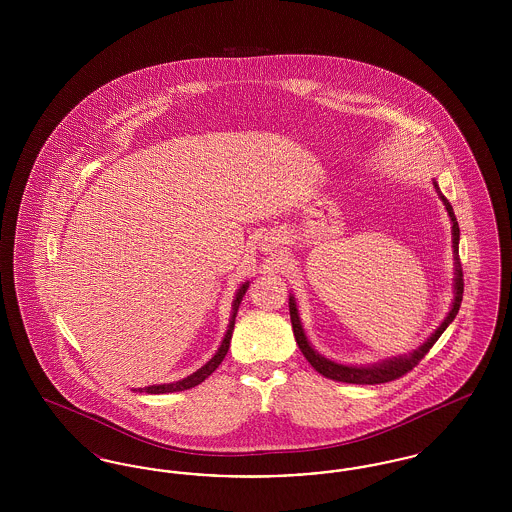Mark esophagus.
<instances>
[{
	"mask_svg": "<svg viewBox=\"0 0 512 512\" xmlns=\"http://www.w3.org/2000/svg\"><path fill=\"white\" fill-rule=\"evenodd\" d=\"M278 244H280L278 236L270 234V236H267V238H265V242H263V249H265V251H272L274 247H278Z\"/></svg>",
	"mask_w": 512,
	"mask_h": 512,
	"instance_id": "34e87169",
	"label": "esophagus"
}]
</instances>
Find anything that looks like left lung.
I'll return each instance as SVG.
<instances>
[{"label": "left lung", "mask_w": 512, "mask_h": 512, "mask_svg": "<svg viewBox=\"0 0 512 512\" xmlns=\"http://www.w3.org/2000/svg\"><path fill=\"white\" fill-rule=\"evenodd\" d=\"M436 192H438L439 199L445 205V211L451 219V234H453V255H455V299L451 305V311L447 313L445 320L438 326V330L424 341L418 349H414L413 353L403 355V357H393V359H386L382 363H374V365L353 366L341 365L336 361L326 359L324 355H320L317 349L309 343L305 330L301 326V318H299V311H297V303L295 297L290 295V318H292L293 336L295 341L301 349V353L305 355V359L311 363V366L320 372L322 376L336 380V382H345V384H386L391 380H397L401 376H405L409 370H413L414 366L422 361V357L432 349V345L439 340V336L445 332V328L455 320L459 309H461V301H463L464 282H463V267H461V259H459V238H461V230H459V222L453 213L451 203L447 201V197L439 192L438 184L434 182Z\"/></svg>", "instance_id": "1"}]
</instances>
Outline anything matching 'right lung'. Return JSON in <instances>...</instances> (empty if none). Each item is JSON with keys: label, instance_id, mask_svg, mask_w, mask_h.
<instances>
[{"label": "right lung", "instance_id": "add662e5", "mask_svg": "<svg viewBox=\"0 0 512 512\" xmlns=\"http://www.w3.org/2000/svg\"><path fill=\"white\" fill-rule=\"evenodd\" d=\"M247 288H249V282H244V284L240 286V290L236 292V299H234V303H232V317H230V322H228V330H226V334H224V340L220 343L219 351L213 355V359H209V363H205L201 368H197L194 374H190V376H186V378H182V380H178V382H171V384H155V386L140 388V391H146V393H172V391L190 390V388H194L197 384H201L205 378H209V376L219 368L222 359H224L226 353H228L230 340H232V332H234V322H236V315H238V307H240V303H242V299H244Z\"/></svg>", "mask_w": 512, "mask_h": 512}]
</instances>
